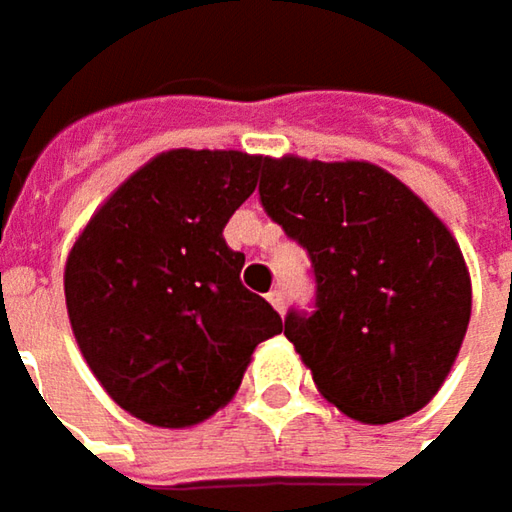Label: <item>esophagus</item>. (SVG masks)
Masks as SVG:
<instances>
[{
    "label": "esophagus",
    "instance_id": "1",
    "mask_svg": "<svg viewBox=\"0 0 512 512\" xmlns=\"http://www.w3.org/2000/svg\"><path fill=\"white\" fill-rule=\"evenodd\" d=\"M269 304L278 310V313H284L286 310V295H284V289H272L269 292Z\"/></svg>",
    "mask_w": 512,
    "mask_h": 512
}]
</instances>
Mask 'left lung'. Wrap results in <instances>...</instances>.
Returning a JSON list of instances; mask_svg holds the SVG:
<instances>
[{"label":"left lung","instance_id":"obj_1","mask_svg":"<svg viewBox=\"0 0 512 512\" xmlns=\"http://www.w3.org/2000/svg\"><path fill=\"white\" fill-rule=\"evenodd\" d=\"M260 205L313 263V313L289 310L281 330L318 391L362 423L420 411L452 371L472 313L449 228L368 162L266 159Z\"/></svg>","mask_w":512,"mask_h":512}]
</instances>
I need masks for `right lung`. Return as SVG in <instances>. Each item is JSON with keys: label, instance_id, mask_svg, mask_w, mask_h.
<instances>
[{"label": "right lung", "instance_id": "1", "mask_svg": "<svg viewBox=\"0 0 512 512\" xmlns=\"http://www.w3.org/2000/svg\"><path fill=\"white\" fill-rule=\"evenodd\" d=\"M263 156L167 150L106 199L66 260L77 347L106 394L144 423L185 429L240 388L284 321L240 281L223 228L252 196Z\"/></svg>", "mask_w": 512, "mask_h": 512}]
</instances>
